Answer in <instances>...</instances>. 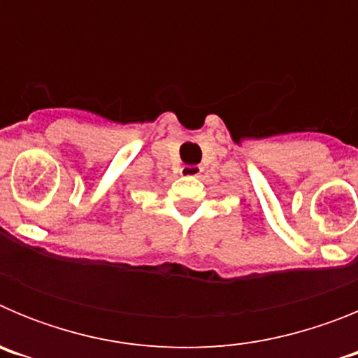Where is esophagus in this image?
Listing matches in <instances>:
<instances>
[{
  "mask_svg": "<svg viewBox=\"0 0 358 358\" xmlns=\"http://www.w3.org/2000/svg\"><path fill=\"white\" fill-rule=\"evenodd\" d=\"M181 173L185 177H199L202 173L201 164H185L181 169Z\"/></svg>",
  "mask_w": 358,
  "mask_h": 358,
  "instance_id": "1",
  "label": "esophagus"
}]
</instances>
